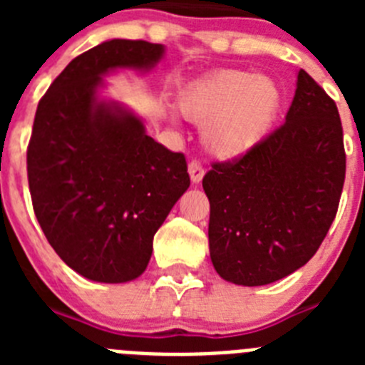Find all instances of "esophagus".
Listing matches in <instances>:
<instances>
[{"mask_svg":"<svg viewBox=\"0 0 365 365\" xmlns=\"http://www.w3.org/2000/svg\"><path fill=\"white\" fill-rule=\"evenodd\" d=\"M188 173L193 185H199L202 180V177H205V170H202V166L197 160H192V163L188 164Z\"/></svg>","mask_w":365,"mask_h":365,"instance_id":"obj_1","label":"esophagus"}]
</instances>
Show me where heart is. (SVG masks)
<instances>
[{"instance_id":"obj_1","label":"heart","mask_w":365,"mask_h":365,"mask_svg":"<svg viewBox=\"0 0 365 365\" xmlns=\"http://www.w3.org/2000/svg\"><path fill=\"white\" fill-rule=\"evenodd\" d=\"M282 108V89L269 76L221 71L192 83L179 96V109L202 125V143L219 159H237L259 146Z\"/></svg>"}]
</instances>
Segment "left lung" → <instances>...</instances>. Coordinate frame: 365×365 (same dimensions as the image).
<instances>
[{
    "mask_svg": "<svg viewBox=\"0 0 365 365\" xmlns=\"http://www.w3.org/2000/svg\"><path fill=\"white\" fill-rule=\"evenodd\" d=\"M344 179L336 104L299 69L285 124L241 159L215 163L202 179L219 276L259 287L305 265L334 221Z\"/></svg>",
    "mask_w": 365,
    "mask_h": 365,
    "instance_id": "1",
    "label": "left lung"
}]
</instances>
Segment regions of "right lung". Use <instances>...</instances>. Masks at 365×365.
I'll return each mask as SVG.
<instances>
[{
	"instance_id": "right-lung-1",
	"label": "right lung",
	"mask_w": 365,
	"mask_h": 365,
	"mask_svg": "<svg viewBox=\"0 0 365 365\" xmlns=\"http://www.w3.org/2000/svg\"><path fill=\"white\" fill-rule=\"evenodd\" d=\"M164 51L143 40L102 41L74 58L38 104L27 150L34 214L54 252L91 282L137 279L155 232L190 186L185 155L102 96L108 74L148 73Z\"/></svg>"
}]
</instances>
